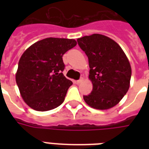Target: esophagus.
I'll return each instance as SVG.
<instances>
[{
	"mask_svg": "<svg viewBox=\"0 0 149 149\" xmlns=\"http://www.w3.org/2000/svg\"><path fill=\"white\" fill-rule=\"evenodd\" d=\"M83 80H84V78H83V77H81L80 79H78V80H77V82H76V83H77V84H80V83H82V82H83Z\"/></svg>",
	"mask_w": 149,
	"mask_h": 149,
	"instance_id": "1",
	"label": "esophagus"
}]
</instances>
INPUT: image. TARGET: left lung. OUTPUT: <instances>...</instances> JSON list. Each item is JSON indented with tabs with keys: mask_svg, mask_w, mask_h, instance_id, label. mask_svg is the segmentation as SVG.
Wrapping results in <instances>:
<instances>
[{
	"mask_svg": "<svg viewBox=\"0 0 149 149\" xmlns=\"http://www.w3.org/2000/svg\"><path fill=\"white\" fill-rule=\"evenodd\" d=\"M88 57L89 78L93 91L84 99L89 106L107 110L118 104L129 89L132 68L118 43L103 35L93 34L77 39Z\"/></svg>",
	"mask_w": 149,
	"mask_h": 149,
	"instance_id": "1",
	"label": "left lung"
}]
</instances>
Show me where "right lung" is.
I'll list each match as a JSON object with an SVG mask.
<instances>
[{
    "label": "right lung",
    "mask_w": 149,
    "mask_h": 149,
    "mask_svg": "<svg viewBox=\"0 0 149 149\" xmlns=\"http://www.w3.org/2000/svg\"><path fill=\"white\" fill-rule=\"evenodd\" d=\"M76 45L74 39L47 38L34 43L22 54L16 83L30 107L46 111L63 104L72 84L63 73V56Z\"/></svg>",
    "instance_id": "right-lung-1"
}]
</instances>
